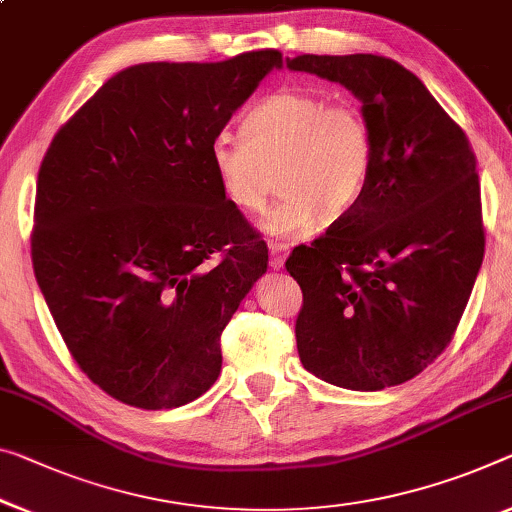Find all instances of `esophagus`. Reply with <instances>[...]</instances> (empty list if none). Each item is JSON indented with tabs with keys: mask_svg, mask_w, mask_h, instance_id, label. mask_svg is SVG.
I'll use <instances>...</instances> for the list:
<instances>
[{
	"mask_svg": "<svg viewBox=\"0 0 512 512\" xmlns=\"http://www.w3.org/2000/svg\"><path fill=\"white\" fill-rule=\"evenodd\" d=\"M286 256H288V245H283V242H270V265L274 270H281Z\"/></svg>",
	"mask_w": 512,
	"mask_h": 512,
	"instance_id": "34e87169",
	"label": "esophagus"
}]
</instances>
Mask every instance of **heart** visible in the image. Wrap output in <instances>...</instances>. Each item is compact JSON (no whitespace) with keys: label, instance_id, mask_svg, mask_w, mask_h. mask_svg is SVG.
<instances>
[{"label":"heart","instance_id":"heart-1","mask_svg":"<svg viewBox=\"0 0 512 512\" xmlns=\"http://www.w3.org/2000/svg\"><path fill=\"white\" fill-rule=\"evenodd\" d=\"M375 160L373 125L355 102H327L304 89H279L249 107L240 141L215 137L208 167L233 208L256 212L277 171L281 199L263 217V229L297 240L320 217L341 219L357 206Z\"/></svg>","mask_w":512,"mask_h":512}]
</instances>
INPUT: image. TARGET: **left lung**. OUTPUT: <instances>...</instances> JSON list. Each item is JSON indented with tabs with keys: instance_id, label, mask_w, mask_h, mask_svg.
I'll list each match as a JSON object with an SVG mask.
<instances>
[{
	"instance_id": "left-lung-1",
	"label": "left lung",
	"mask_w": 512,
	"mask_h": 512,
	"mask_svg": "<svg viewBox=\"0 0 512 512\" xmlns=\"http://www.w3.org/2000/svg\"><path fill=\"white\" fill-rule=\"evenodd\" d=\"M364 102L375 160L364 194L286 270L306 371L380 391L419 375L451 343L485 256L476 155L465 130L398 61L380 54L286 59Z\"/></svg>"
}]
</instances>
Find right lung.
<instances>
[{
  "instance_id": "1",
  "label": "right lung",
  "mask_w": 512,
  "mask_h": 512,
  "mask_svg": "<svg viewBox=\"0 0 512 512\" xmlns=\"http://www.w3.org/2000/svg\"><path fill=\"white\" fill-rule=\"evenodd\" d=\"M279 50L121 70L61 125L38 169L31 263L70 357L141 410L206 393L267 245L219 192L208 146Z\"/></svg>"
}]
</instances>
